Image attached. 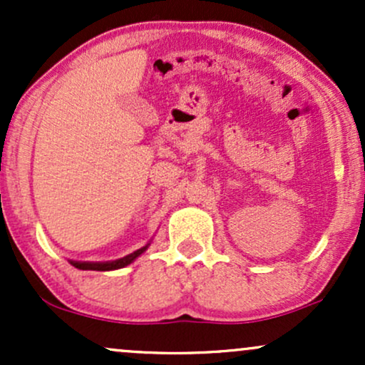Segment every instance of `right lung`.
Here are the masks:
<instances>
[{
	"label": "right lung",
	"mask_w": 365,
	"mask_h": 365,
	"mask_svg": "<svg viewBox=\"0 0 365 365\" xmlns=\"http://www.w3.org/2000/svg\"><path fill=\"white\" fill-rule=\"evenodd\" d=\"M149 244L145 247H142V249L135 250V252L125 255V257L121 259H116V261H108V262H81V261H70L72 266L77 267V269H83V271H113V269H120V267H125L128 266V264H132L135 261L137 257L142 252H145V249H148Z\"/></svg>",
	"instance_id": "obj_1"
}]
</instances>
